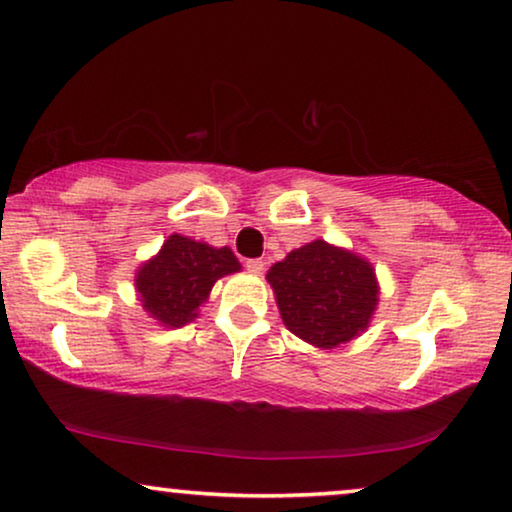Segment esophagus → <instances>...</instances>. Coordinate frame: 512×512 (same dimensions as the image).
<instances>
[{"label":"esophagus","instance_id":"obj_1","mask_svg":"<svg viewBox=\"0 0 512 512\" xmlns=\"http://www.w3.org/2000/svg\"><path fill=\"white\" fill-rule=\"evenodd\" d=\"M246 269H248L250 273H255V276H259V273L264 271V262H262V259H248Z\"/></svg>","mask_w":512,"mask_h":512}]
</instances>
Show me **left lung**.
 <instances>
[{"instance_id": "8db88e82", "label": "left lung", "mask_w": 512, "mask_h": 512, "mask_svg": "<svg viewBox=\"0 0 512 512\" xmlns=\"http://www.w3.org/2000/svg\"><path fill=\"white\" fill-rule=\"evenodd\" d=\"M285 327L315 348L331 350L369 329L380 285L369 259L315 239L266 273Z\"/></svg>"}]
</instances>
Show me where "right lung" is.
Masks as SVG:
<instances>
[{"instance_id": "1", "label": "right lung", "mask_w": 512, "mask_h": 512, "mask_svg": "<svg viewBox=\"0 0 512 512\" xmlns=\"http://www.w3.org/2000/svg\"><path fill=\"white\" fill-rule=\"evenodd\" d=\"M241 271L232 248H213L190 236L171 234L160 253L146 259L134 276L139 301L157 325L178 329L199 315L220 278Z\"/></svg>"}]
</instances>
